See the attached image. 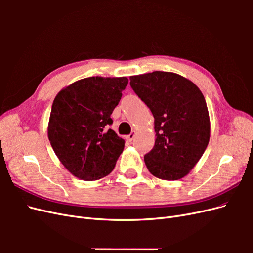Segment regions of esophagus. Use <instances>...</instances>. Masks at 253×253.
Instances as JSON below:
<instances>
[{"label": "esophagus", "mask_w": 253, "mask_h": 253, "mask_svg": "<svg viewBox=\"0 0 253 253\" xmlns=\"http://www.w3.org/2000/svg\"><path fill=\"white\" fill-rule=\"evenodd\" d=\"M135 136H136V132H135V131H133L131 134L127 135V136L126 137V140H127V141L132 142V141L134 140V138H135Z\"/></svg>", "instance_id": "34e87169"}]
</instances>
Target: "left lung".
I'll list each match as a JSON object with an SVG mask.
<instances>
[{"instance_id":"obj_1","label":"left lung","mask_w":253,"mask_h":253,"mask_svg":"<svg viewBox=\"0 0 253 253\" xmlns=\"http://www.w3.org/2000/svg\"><path fill=\"white\" fill-rule=\"evenodd\" d=\"M129 84L154 116V148L144 156L148 170L164 180L190 173L210 140V117L195 84L171 72L131 76Z\"/></svg>"}]
</instances>
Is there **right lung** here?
<instances>
[{"label": "right lung", "mask_w": 253, "mask_h": 253, "mask_svg": "<svg viewBox=\"0 0 253 253\" xmlns=\"http://www.w3.org/2000/svg\"><path fill=\"white\" fill-rule=\"evenodd\" d=\"M126 77H88L61 89L53 100L47 126L51 147L65 169L83 180L108 176L125 148L109 126Z\"/></svg>", "instance_id": "add662e5"}]
</instances>
